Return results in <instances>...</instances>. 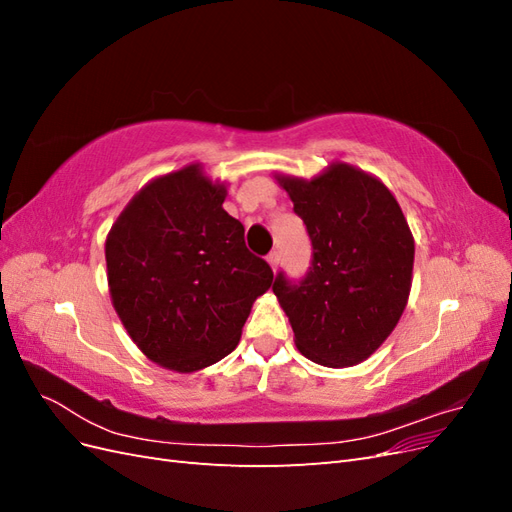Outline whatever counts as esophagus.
I'll use <instances>...</instances> for the list:
<instances>
[{
	"label": "esophagus",
	"instance_id": "esophagus-1",
	"mask_svg": "<svg viewBox=\"0 0 512 512\" xmlns=\"http://www.w3.org/2000/svg\"><path fill=\"white\" fill-rule=\"evenodd\" d=\"M267 262L271 265V269L275 271L277 265H280V252H271V254L267 256Z\"/></svg>",
	"mask_w": 512,
	"mask_h": 512
}]
</instances>
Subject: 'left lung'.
<instances>
[{
	"label": "left lung",
	"instance_id": "8db88e82",
	"mask_svg": "<svg viewBox=\"0 0 512 512\" xmlns=\"http://www.w3.org/2000/svg\"><path fill=\"white\" fill-rule=\"evenodd\" d=\"M312 239V267L299 284L277 273L273 292L309 361L352 367L374 354L404 314L414 239L386 185L333 162L305 181L277 175Z\"/></svg>",
	"mask_w": 512,
	"mask_h": 512
}]
</instances>
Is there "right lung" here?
Returning a JSON list of instances; mask_svg holds the SVG:
<instances>
[{"instance_id":"add662e5","label":"right lung","mask_w":512,"mask_h":512,"mask_svg":"<svg viewBox=\"0 0 512 512\" xmlns=\"http://www.w3.org/2000/svg\"><path fill=\"white\" fill-rule=\"evenodd\" d=\"M226 188L190 164L149 181L106 237L108 290L147 359L190 374L237 348L254 301L273 284L224 211Z\"/></svg>"}]
</instances>
